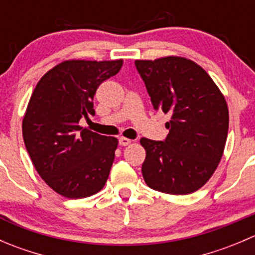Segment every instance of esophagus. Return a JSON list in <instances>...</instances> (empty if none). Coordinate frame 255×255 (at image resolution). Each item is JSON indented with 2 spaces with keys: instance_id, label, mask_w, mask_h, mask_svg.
Listing matches in <instances>:
<instances>
[{
  "instance_id": "1",
  "label": "esophagus",
  "mask_w": 255,
  "mask_h": 255,
  "mask_svg": "<svg viewBox=\"0 0 255 255\" xmlns=\"http://www.w3.org/2000/svg\"><path fill=\"white\" fill-rule=\"evenodd\" d=\"M130 143H132V140H130L129 138H126V137H121L120 138V145L126 146V145H128V144H130Z\"/></svg>"
}]
</instances>
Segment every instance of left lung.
<instances>
[{
  "instance_id": "1",
  "label": "left lung",
  "mask_w": 255,
  "mask_h": 255,
  "mask_svg": "<svg viewBox=\"0 0 255 255\" xmlns=\"http://www.w3.org/2000/svg\"><path fill=\"white\" fill-rule=\"evenodd\" d=\"M154 110L169 113L164 142L142 138V165L150 189L187 195L201 189L223 155L228 134V106L206 71L190 59L164 56L135 60Z\"/></svg>"
}]
</instances>
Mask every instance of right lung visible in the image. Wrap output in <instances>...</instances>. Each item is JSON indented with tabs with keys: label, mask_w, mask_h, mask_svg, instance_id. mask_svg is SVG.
<instances>
[{
	"label": "right lung",
	"mask_w": 255,
	"mask_h": 255,
	"mask_svg": "<svg viewBox=\"0 0 255 255\" xmlns=\"http://www.w3.org/2000/svg\"><path fill=\"white\" fill-rule=\"evenodd\" d=\"M122 65V59L65 60L42 76L30 96L23 140L35 170L61 196L89 197L109 179L118 139L82 128L79 121L95 115L97 87Z\"/></svg>",
	"instance_id": "add662e5"
}]
</instances>
